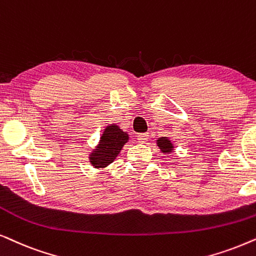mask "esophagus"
I'll list each match as a JSON object with an SVG mask.
<instances>
[{"label": "esophagus", "mask_w": 256, "mask_h": 256, "mask_svg": "<svg viewBox=\"0 0 256 256\" xmlns=\"http://www.w3.org/2000/svg\"><path fill=\"white\" fill-rule=\"evenodd\" d=\"M148 134H139L137 136V140L138 142H140V144H144L145 142H148Z\"/></svg>", "instance_id": "34e87169"}]
</instances>
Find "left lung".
Segmentation results:
<instances>
[{
	"label": "left lung",
	"instance_id": "8db88e82",
	"mask_svg": "<svg viewBox=\"0 0 256 256\" xmlns=\"http://www.w3.org/2000/svg\"><path fill=\"white\" fill-rule=\"evenodd\" d=\"M156 146L160 148V151L164 154H171L174 150V145L172 144V142L170 140L168 137H160L156 140Z\"/></svg>",
	"mask_w": 256,
	"mask_h": 256
}]
</instances>
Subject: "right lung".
Returning <instances> with one entry per match:
<instances>
[{
    "instance_id": "obj_1",
    "label": "right lung",
    "mask_w": 256,
    "mask_h": 256,
    "mask_svg": "<svg viewBox=\"0 0 256 256\" xmlns=\"http://www.w3.org/2000/svg\"><path fill=\"white\" fill-rule=\"evenodd\" d=\"M128 132L117 124L108 125L102 134L100 142L88 154V162L94 168H105L120 153L122 146L128 142Z\"/></svg>"
}]
</instances>
